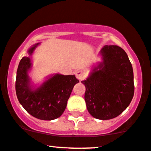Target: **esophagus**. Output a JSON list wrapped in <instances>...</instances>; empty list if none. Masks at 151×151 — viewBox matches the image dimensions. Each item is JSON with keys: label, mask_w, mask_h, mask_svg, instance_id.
Masks as SVG:
<instances>
[{"label": "esophagus", "mask_w": 151, "mask_h": 151, "mask_svg": "<svg viewBox=\"0 0 151 151\" xmlns=\"http://www.w3.org/2000/svg\"><path fill=\"white\" fill-rule=\"evenodd\" d=\"M76 77H77V78L78 79V80H82V79L85 77V73L82 71H77V72H76Z\"/></svg>", "instance_id": "34e87169"}]
</instances>
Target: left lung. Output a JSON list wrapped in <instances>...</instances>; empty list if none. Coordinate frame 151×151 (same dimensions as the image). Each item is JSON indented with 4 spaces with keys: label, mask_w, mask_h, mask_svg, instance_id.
I'll return each instance as SVG.
<instances>
[{
    "label": "left lung",
    "mask_w": 151,
    "mask_h": 151,
    "mask_svg": "<svg viewBox=\"0 0 151 151\" xmlns=\"http://www.w3.org/2000/svg\"><path fill=\"white\" fill-rule=\"evenodd\" d=\"M104 61L87 80L85 100L90 115L98 119L115 118L128 107L134 92L132 63L117 45H106L101 51Z\"/></svg>",
    "instance_id": "obj_1"
}]
</instances>
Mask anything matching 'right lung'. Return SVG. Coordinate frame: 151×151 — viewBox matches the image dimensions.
Here are the masks:
<instances>
[{"mask_svg":"<svg viewBox=\"0 0 151 151\" xmlns=\"http://www.w3.org/2000/svg\"><path fill=\"white\" fill-rule=\"evenodd\" d=\"M40 43L28 50L30 55ZM30 58L24 56L19 64L16 93L19 101L29 114L41 120H53L61 116L67 105L72 89L79 80L74 75L55 74L35 90H32L27 71Z\"/></svg>","mask_w":151,"mask_h":151,"instance_id":"right-lung-1","label":"right lung"}]
</instances>
